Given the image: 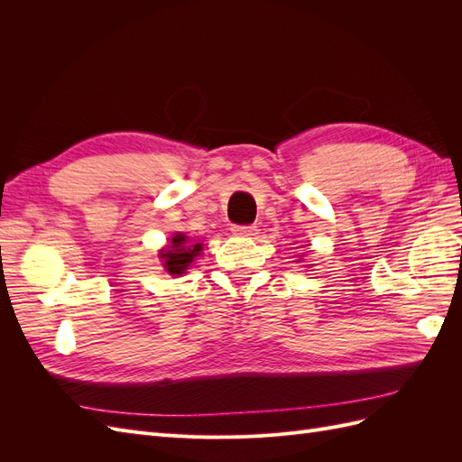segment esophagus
<instances>
[{
    "label": "esophagus",
    "mask_w": 462,
    "mask_h": 462,
    "mask_svg": "<svg viewBox=\"0 0 462 462\" xmlns=\"http://www.w3.org/2000/svg\"><path fill=\"white\" fill-rule=\"evenodd\" d=\"M231 231L239 236H254L258 233V227L256 226H233Z\"/></svg>",
    "instance_id": "1"
}]
</instances>
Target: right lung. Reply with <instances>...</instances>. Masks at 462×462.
<instances>
[{
    "label": "right lung",
    "instance_id": "obj_1",
    "mask_svg": "<svg viewBox=\"0 0 462 462\" xmlns=\"http://www.w3.org/2000/svg\"><path fill=\"white\" fill-rule=\"evenodd\" d=\"M202 245H187V236L185 235H175L171 239V246L167 250H162L160 258H163V265L171 275H180L187 265L192 262V258L200 253Z\"/></svg>",
    "mask_w": 462,
    "mask_h": 462
}]
</instances>
